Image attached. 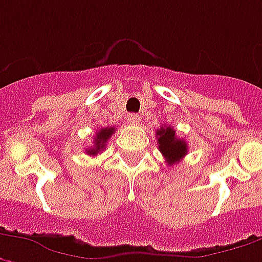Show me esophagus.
<instances>
[{
  "instance_id": "1",
  "label": "esophagus",
  "mask_w": 262,
  "mask_h": 262,
  "mask_svg": "<svg viewBox=\"0 0 262 262\" xmlns=\"http://www.w3.org/2000/svg\"><path fill=\"white\" fill-rule=\"evenodd\" d=\"M127 120L130 121L132 124H139V121H141V116H139V114H135V113H132V114H129Z\"/></svg>"
}]
</instances>
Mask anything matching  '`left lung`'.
Segmentation results:
<instances>
[{
	"instance_id": "obj_1",
	"label": "left lung",
	"mask_w": 262,
	"mask_h": 262,
	"mask_svg": "<svg viewBox=\"0 0 262 262\" xmlns=\"http://www.w3.org/2000/svg\"><path fill=\"white\" fill-rule=\"evenodd\" d=\"M158 148L160 152L164 155L168 165L179 163L188 154V143L176 136V130L171 126H164L157 130Z\"/></svg>"
}]
</instances>
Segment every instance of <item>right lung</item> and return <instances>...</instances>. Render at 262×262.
<instances>
[{
    "instance_id": "1",
    "label": "right lung",
    "mask_w": 262,
    "mask_h": 262,
    "mask_svg": "<svg viewBox=\"0 0 262 262\" xmlns=\"http://www.w3.org/2000/svg\"><path fill=\"white\" fill-rule=\"evenodd\" d=\"M116 132L114 127H104V129H101V130H98V133L95 135V138H94V146H91L89 149H86V154H89V155H97L99 154L104 148H105V143L108 141L110 138H111V135Z\"/></svg>"
}]
</instances>
